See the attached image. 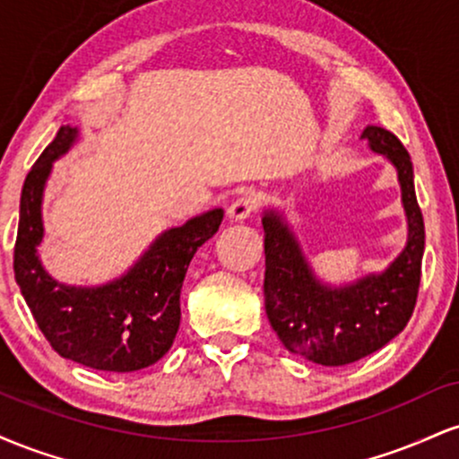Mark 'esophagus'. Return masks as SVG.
Listing matches in <instances>:
<instances>
[{
  "label": "esophagus",
  "instance_id": "obj_1",
  "mask_svg": "<svg viewBox=\"0 0 459 459\" xmlns=\"http://www.w3.org/2000/svg\"><path fill=\"white\" fill-rule=\"evenodd\" d=\"M259 209V198H256V194H241L239 198H235L233 203H230L229 207V218L233 220V222H241V220L250 218L252 213Z\"/></svg>",
  "mask_w": 459,
  "mask_h": 459
}]
</instances>
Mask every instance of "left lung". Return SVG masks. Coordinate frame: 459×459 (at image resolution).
<instances>
[{"mask_svg": "<svg viewBox=\"0 0 459 459\" xmlns=\"http://www.w3.org/2000/svg\"><path fill=\"white\" fill-rule=\"evenodd\" d=\"M362 140L394 163L408 213V246L386 272L343 289L324 287L281 215L267 212L263 218L267 319L291 354L324 367L350 365L386 345L412 317L419 296L425 224L416 203L412 160L402 140L384 127H367Z\"/></svg>", "mask_w": 459, "mask_h": 459, "instance_id": "left-lung-1", "label": "left lung"}]
</instances>
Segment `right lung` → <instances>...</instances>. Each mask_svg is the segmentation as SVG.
<instances>
[{
	"label": "right lung",
	"mask_w": 459,
	"mask_h": 459,
	"mask_svg": "<svg viewBox=\"0 0 459 459\" xmlns=\"http://www.w3.org/2000/svg\"><path fill=\"white\" fill-rule=\"evenodd\" d=\"M75 138L77 129L60 127L25 177L14 278L40 332L62 358L99 371H138L155 365L175 343L189 261L218 233L224 212L213 209L163 233L120 281L94 289L56 282L36 256L43 239L40 200L51 161Z\"/></svg>",
	"instance_id": "1"
}]
</instances>
